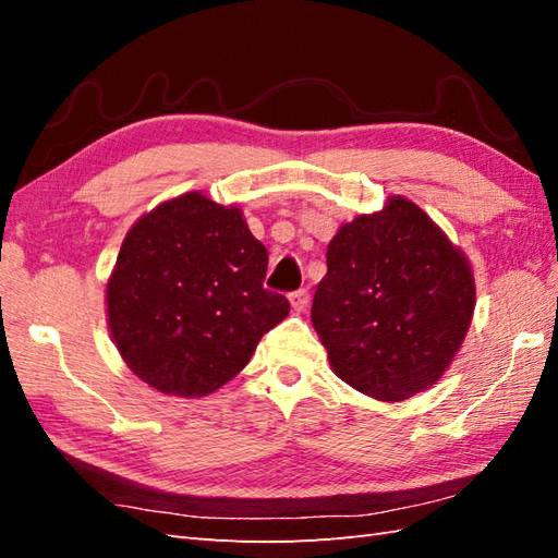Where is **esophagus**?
<instances>
[{
    "instance_id": "1",
    "label": "esophagus",
    "mask_w": 558,
    "mask_h": 558,
    "mask_svg": "<svg viewBox=\"0 0 558 558\" xmlns=\"http://www.w3.org/2000/svg\"><path fill=\"white\" fill-rule=\"evenodd\" d=\"M290 304H292L294 312H304L306 304H310V290L300 288V290L290 292Z\"/></svg>"
}]
</instances>
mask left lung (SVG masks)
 Returning a JSON list of instances; mask_svg holds the SVG:
<instances>
[{"mask_svg":"<svg viewBox=\"0 0 558 558\" xmlns=\"http://www.w3.org/2000/svg\"><path fill=\"white\" fill-rule=\"evenodd\" d=\"M326 266L312 322L342 381L386 402L436 384L465 340L475 280L432 218L393 196L342 225Z\"/></svg>","mask_w":558,"mask_h":558,"instance_id":"left-lung-1","label":"left lung"}]
</instances>
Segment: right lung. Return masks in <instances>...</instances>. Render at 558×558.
<instances>
[{
    "instance_id": "right-lung-1",
    "label": "right lung",
    "mask_w": 558,
    "mask_h": 558,
    "mask_svg": "<svg viewBox=\"0 0 558 558\" xmlns=\"http://www.w3.org/2000/svg\"><path fill=\"white\" fill-rule=\"evenodd\" d=\"M268 252L240 208L184 194L141 218L108 282L117 350L160 393L201 398L240 374L290 302L264 288Z\"/></svg>"
}]
</instances>
